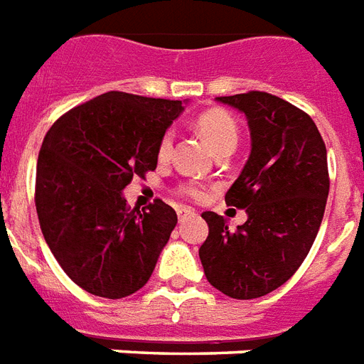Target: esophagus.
Returning <instances> with one entry per match:
<instances>
[{
	"label": "esophagus",
	"instance_id": "34e87169",
	"mask_svg": "<svg viewBox=\"0 0 364 364\" xmlns=\"http://www.w3.org/2000/svg\"><path fill=\"white\" fill-rule=\"evenodd\" d=\"M191 215H194V210H191V208H177V217H179V221H185V219Z\"/></svg>",
	"mask_w": 364,
	"mask_h": 364
}]
</instances>
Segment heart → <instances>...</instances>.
<instances>
[{
	"instance_id": "1",
	"label": "heart",
	"mask_w": 364,
	"mask_h": 364,
	"mask_svg": "<svg viewBox=\"0 0 364 364\" xmlns=\"http://www.w3.org/2000/svg\"><path fill=\"white\" fill-rule=\"evenodd\" d=\"M196 126L205 143L210 145L215 153H223L227 149H236L238 145V122L228 111L225 109H208L196 119ZM173 147V130H166L159 139L156 145V156L160 160H168ZM177 193L187 196L191 200H202L205 196V191L202 185L194 181H185L177 185Z\"/></svg>"
}]
</instances>
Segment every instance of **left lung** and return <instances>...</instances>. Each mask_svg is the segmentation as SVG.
Wrapping results in <instances>:
<instances>
[{"mask_svg":"<svg viewBox=\"0 0 364 364\" xmlns=\"http://www.w3.org/2000/svg\"><path fill=\"white\" fill-rule=\"evenodd\" d=\"M243 111L251 154L225 202L247 211L230 232L213 211L198 255L208 282L230 299H259L299 270L321 227L328 196L327 147L311 117L274 94L217 98Z\"/></svg>","mask_w":364,"mask_h":364,"instance_id":"left-lung-1","label":"left lung"}]
</instances>
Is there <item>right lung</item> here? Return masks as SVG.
I'll list each match as a JSON object with an SVG mask.
<instances>
[{
	"mask_svg": "<svg viewBox=\"0 0 364 364\" xmlns=\"http://www.w3.org/2000/svg\"><path fill=\"white\" fill-rule=\"evenodd\" d=\"M177 100L105 92L60 117L43 139L36 210L62 270L87 293L124 299L149 282L171 230L173 208H130L122 188L156 170L160 136Z\"/></svg>",
	"mask_w": 364,
	"mask_h": 364,
	"instance_id": "obj_1",
	"label": "right lung"
}]
</instances>
